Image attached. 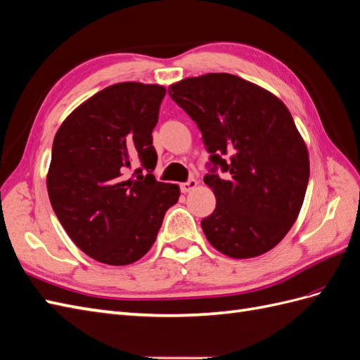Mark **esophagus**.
Here are the masks:
<instances>
[{
	"label": "esophagus",
	"instance_id": "34e87169",
	"mask_svg": "<svg viewBox=\"0 0 360 360\" xmlns=\"http://www.w3.org/2000/svg\"><path fill=\"white\" fill-rule=\"evenodd\" d=\"M198 186V181L195 180V179H191V180H188L186 183H181L180 185V189H181V192H191V191H194L195 188Z\"/></svg>",
	"mask_w": 360,
	"mask_h": 360
}]
</instances>
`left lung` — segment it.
Here are the masks:
<instances>
[{
	"label": "left lung",
	"mask_w": 360,
	"mask_h": 360,
	"mask_svg": "<svg viewBox=\"0 0 360 360\" xmlns=\"http://www.w3.org/2000/svg\"><path fill=\"white\" fill-rule=\"evenodd\" d=\"M168 91L198 125L210 162L226 172L205 175L217 198L201 220L207 241L235 259L271 250L300 215L310 177L309 150L290 111L274 93L229 73L181 79Z\"/></svg>",
	"instance_id": "obj_1"
}]
</instances>
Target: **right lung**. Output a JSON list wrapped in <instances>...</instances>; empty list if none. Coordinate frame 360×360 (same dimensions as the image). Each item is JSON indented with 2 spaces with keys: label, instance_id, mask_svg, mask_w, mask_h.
Listing matches in <instances>:
<instances>
[{
  "label": "right lung",
  "instance_id": "obj_1",
  "mask_svg": "<svg viewBox=\"0 0 360 360\" xmlns=\"http://www.w3.org/2000/svg\"><path fill=\"white\" fill-rule=\"evenodd\" d=\"M166 89L119 82L86 99L56 131L47 172L51 207L70 238L108 266H128L153 248L180 188L157 181L153 129ZM139 158L148 174L127 178Z\"/></svg>",
  "mask_w": 360,
  "mask_h": 360
}]
</instances>
